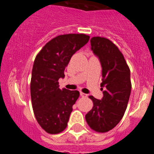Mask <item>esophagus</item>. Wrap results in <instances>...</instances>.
Wrapping results in <instances>:
<instances>
[{"label": "esophagus", "instance_id": "34e87169", "mask_svg": "<svg viewBox=\"0 0 154 154\" xmlns=\"http://www.w3.org/2000/svg\"><path fill=\"white\" fill-rule=\"evenodd\" d=\"M80 96H81L82 97H86V96H87V94L83 93V92H80Z\"/></svg>", "mask_w": 154, "mask_h": 154}]
</instances>
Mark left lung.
Masks as SVG:
<instances>
[{"instance_id":"8db88e82","label":"left lung","mask_w":154,"mask_h":154,"mask_svg":"<svg viewBox=\"0 0 154 154\" xmlns=\"http://www.w3.org/2000/svg\"><path fill=\"white\" fill-rule=\"evenodd\" d=\"M91 49L102 65L103 97L101 100L89 96L93 107L85 115L92 130L106 133L113 129L122 119L131 92L130 70L118 47L109 39L93 37Z\"/></svg>"}]
</instances>
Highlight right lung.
Listing matches in <instances>:
<instances>
[{"instance_id":"obj_1","label":"right lung","mask_w":154,"mask_h":154,"mask_svg":"<svg viewBox=\"0 0 154 154\" xmlns=\"http://www.w3.org/2000/svg\"><path fill=\"white\" fill-rule=\"evenodd\" d=\"M85 34H67L55 37L42 48L35 59L31 73V97L35 118L50 134L65 130L79 96L77 90L59 89L58 79L76 51L89 42Z\"/></svg>"}]
</instances>
